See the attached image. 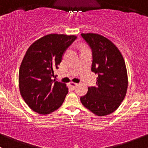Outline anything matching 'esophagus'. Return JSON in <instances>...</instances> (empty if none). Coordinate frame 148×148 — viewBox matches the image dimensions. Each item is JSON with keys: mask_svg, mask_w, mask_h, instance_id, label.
Returning a JSON list of instances; mask_svg holds the SVG:
<instances>
[{"mask_svg": "<svg viewBox=\"0 0 148 148\" xmlns=\"http://www.w3.org/2000/svg\"><path fill=\"white\" fill-rule=\"evenodd\" d=\"M77 85H78V84H77V83H73V82H71V83H70V86L72 87L73 88H75V87L77 86Z\"/></svg>", "mask_w": 148, "mask_h": 148, "instance_id": "obj_1", "label": "esophagus"}]
</instances>
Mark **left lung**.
<instances>
[{"label": "left lung", "instance_id": "8db88e82", "mask_svg": "<svg viewBox=\"0 0 148 148\" xmlns=\"http://www.w3.org/2000/svg\"><path fill=\"white\" fill-rule=\"evenodd\" d=\"M92 52L91 71L98 75L96 85L89 87L80 97L82 104L98 116L116 110L125 97L127 73L125 63L118 48L104 36L96 33H82Z\"/></svg>", "mask_w": 148, "mask_h": 148}]
</instances>
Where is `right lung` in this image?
<instances>
[{"label":"right lung","instance_id":"1","mask_svg":"<svg viewBox=\"0 0 148 148\" xmlns=\"http://www.w3.org/2000/svg\"><path fill=\"white\" fill-rule=\"evenodd\" d=\"M75 36L49 34L35 41L27 50L19 70L20 92L30 109L47 115L63 104L68 89L56 81L55 71Z\"/></svg>","mask_w":148,"mask_h":148}]
</instances>
